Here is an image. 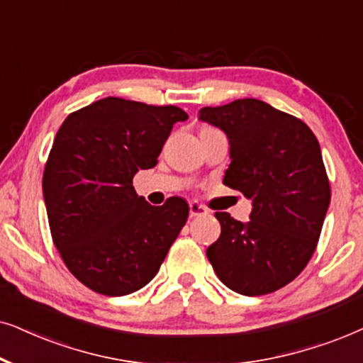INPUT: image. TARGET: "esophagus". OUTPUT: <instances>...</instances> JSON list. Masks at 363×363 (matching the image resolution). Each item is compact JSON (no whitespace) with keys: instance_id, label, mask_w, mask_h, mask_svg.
Returning <instances> with one entry per match:
<instances>
[{"instance_id":"esophagus-1","label":"esophagus","mask_w":363,"mask_h":363,"mask_svg":"<svg viewBox=\"0 0 363 363\" xmlns=\"http://www.w3.org/2000/svg\"><path fill=\"white\" fill-rule=\"evenodd\" d=\"M209 211L206 209L204 206L197 204V202H189V216L191 217H199V216H207Z\"/></svg>"}]
</instances>
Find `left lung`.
<instances>
[{
    "mask_svg": "<svg viewBox=\"0 0 363 363\" xmlns=\"http://www.w3.org/2000/svg\"><path fill=\"white\" fill-rule=\"evenodd\" d=\"M199 119L229 139L224 184L252 201L247 222L216 212L220 235L207 259L230 291H279L306 269L330 204L317 138L301 119L252 98L202 108Z\"/></svg>",
    "mask_w": 363,
    "mask_h": 363,
    "instance_id": "1",
    "label": "left lung"
}]
</instances>
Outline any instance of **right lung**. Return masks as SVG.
I'll use <instances>...</instances> for the list:
<instances>
[{"mask_svg": "<svg viewBox=\"0 0 363 363\" xmlns=\"http://www.w3.org/2000/svg\"><path fill=\"white\" fill-rule=\"evenodd\" d=\"M187 118L176 106L104 98L61 124L43 196L52 242L91 291L118 297L143 289L184 227V199L154 207L136 194L133 177L156 166L172 125Z\"/></svg>", "mask_w": 363, "mask_h": 363, "instance_id": "obj_1", "label": "right lung"}]
</instances>
